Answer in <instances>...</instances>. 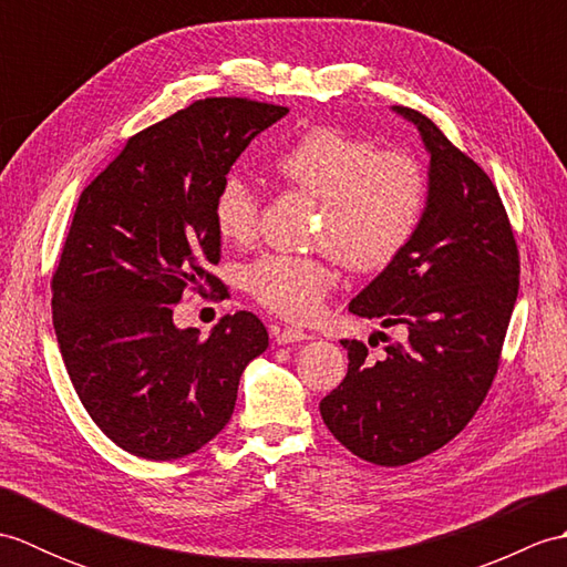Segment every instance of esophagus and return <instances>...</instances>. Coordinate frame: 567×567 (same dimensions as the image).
Returning a JSON list of instances; mask_svg holds the SVG:
<instances>
[{"label": "esophagus", "mask_w": 567, "mask_h": 567, "mask_svg": "<svg viewBox=\"0 0 567 567\" xmlns=\"http://www.w3.org/2000/svg\"><path fill=\"white\" fill-rule=\"evenodd\" d=\"M275 341H277V346H290V343L309 341V336L305 331H299V329L285 327V329H275Z\"/></svg>", "instance_id": "1"}]
</instances>
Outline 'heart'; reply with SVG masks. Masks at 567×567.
<instances>
[{"label":"heart","mask_w":567,"mask_h":567,"mask_svg":"<svg viewBox=\"0 0 567 567\" xmlns=\"http://www.w3.org/2000/svg\"><path fill=\"white\" fill-rule=\"evenodd\" d=\"M285 183L323 202L319 244L331 246L355 270H380L412 240L426 209V177L412 155L380 153L378 143L333 126H315L275 155ZM219 234L246 246L258 234L256 189L228 175L214 199ZM329 260L270 252L246 268V290L285 319L319 317L336 285Z\"/></svg>","instance_id":"1"}]
</instances>
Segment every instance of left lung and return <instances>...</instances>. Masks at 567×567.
Listing matches in <instances>:
<instances>
[{
    "label": "left lung",
    "instance_id": "obj_1",
    "mask_svg": "<svg viewBox=\"0 0 567 567\" xmlns=\"http://www.w3.org/2000/svg\"><path fill=\"white\" fill-rule=\"evenodd\" d=\"M429 153L426 209L412 240L348 311L402 327L404 341L348 351L343 382L321 400V419L368 463H414L455 439L483 404L519 295V252L497 187L429 116L406 106Z\"/></svg>",
    "mask_w": 567,
    "mask_h": 567
}]
</instances>
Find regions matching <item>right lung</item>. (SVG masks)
<instances>
[{"instance_id":"1","label":"right lung","mask_w":567,"mask_h":567,"mask_svg":"<svg viewBox=\"0 0 567 567\" xmlns=\"http://www.w3.org/2000/svg\"><path fill=\"white\" fill-rule=\"evenodd\" d=\"M287 106L197 100L126 141L82 189L53 275V327L82 406L118 449L146 461L199 451L234 414L238 380L268 348L250 311L199 339L173 305L221 287L214 199L248 143Z\"/></svg>"}]
</instances>
